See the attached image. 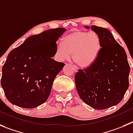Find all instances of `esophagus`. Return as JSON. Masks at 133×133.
Returning a JSON list of instances; mask_svg holds the SVG:
<instances>
[{"instance_id":"esophagus-1","label":"esophagus","mask_w":133,"mask_h":133,"mask_svg":"<svg viewBox=\"0 0 133 133\" xmlns=\"http://www.w3.org/2000/svg\"><path fill=\"white\" fill-rule=\"evenodd\" d=\"M73 69H74V72H78V67H77V66H73Z\"/></svg>"}]
</instances>
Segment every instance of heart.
Listing matches in <instances>:
<instances>
[{"label":"heart","mask_w":133,"mask_h":133,"mask_svg":"<svg viewBox=\"0 0 133 133\" xmlns=\"http://www.w3.org/2000/svg\"><path fill=\"white\" fill-rule=\"evenodd\" d=\"M102 48L101 36L94 31H74L64 38V43L57 42L55 57L59 61L72 58L78 65L87 67L98 57Z\"/></svg>","instance_id":"b5f03b06"}]
</instances>
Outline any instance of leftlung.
Here are the masks:
<instances>
[{
	"instance_id": "1",
	"label": "left lung",
	"mask_w": 133,
	"mask_h": 133,
	"mask_svg": "<svg viewBox=\"0 0 133 133\" xmlns=\"http://www.w3.org/2000/svg\"><path fill=\"white\" fill-rule=\"evenodd\" d=\"M91 29L101 36L102 48L90 66L75 74L76 86L85 103L104 110L117 105L123 98L129 88L130 66L125 51L109 30L95 25Z\"/></svg>"
}]
</instances>
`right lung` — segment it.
Masks as SVG:
<instances>
[{
  "label": "right lung",
  "mask_w": 133,
  "mask_h": 133,
  "mask_svg": "<svg viewBox=\"0 0 133 133\" xmlns=\"http://www.w3.org/2000/svg\"><path fill=\"white\" fill-rule=\"evenodd\" d=\"M65 31L56 28L32 35L10 52L2 67L1 85L11 103L34 108L46 101L54 79L64 66L51 57Z\"/></svg>",
  "instance_id": "add662e5"
}]
</instances>
